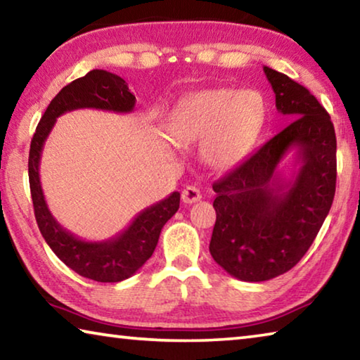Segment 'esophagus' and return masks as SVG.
<instances>
[{
  "mask_svg": "<svg viewBox=\"0 0 360 360\" xmlns=\"http://www.w3.org/2000/svg\"><path fill=\"white\" fill-rule=\"evenodd\" d=\"M181 198H182V202H184V203L192 205V203L198 202V200L202 198V192H200L195 186H187L184 191H182Z\"/></svg>",
  "mask_w": 360,
  "mask_h": 360,
  "instance_id": "obj_1",
  "label": "esophagus"
}]
</instances>
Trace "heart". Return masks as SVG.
I'll return each instance as SVG.
<instances>
[{
  "instance_id": "heart-1",
  "label": "heart",
  "mask_w": 360,
  "mask_h": 360,
  "mask_svg": "<svg viewBox=\"0 0 360 360\" xmlns=\"http://www.w3.org/2000/svg\"><path fill=\"white\" fill-rule=\"evenodd\" d=\"M266 114V100L257 90L203 89L181 100L172 133L176 141L184 144L202 139L200 155L206 165L229 169L252 150Z\"/></svg>"
}]
</instances>
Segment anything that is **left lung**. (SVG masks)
<instances>
[{"label": "left lung", "mask_w": 360, "mask_h": 360, "mask_svg": "<svg viewBox=\"0 0 360 360\" xmlns=\"http://www.w3.org/2000/svg\"><path fill=\"white\" fill-rule=\"evenodd\" d=\"M276 109L292 120L212 184L216 224L210 252L236 279L268 281L298 264L330 211L337 184V138L321 103L283 72L264 66ZM296 150L297 169H277Z\"/></svg>", "instance_id": "obj_1"}]
</instances>
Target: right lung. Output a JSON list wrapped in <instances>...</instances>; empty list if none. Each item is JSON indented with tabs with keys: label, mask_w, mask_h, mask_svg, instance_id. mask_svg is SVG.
Returning a JSON list of instances; mask_svg holds the SVG:
<instances>
[{
	"label": "right lung",
	"mask_w": 360,
	"mask_h": 360,
	"mask_svg": "<svg viewBox=\"0 0 360 360\" xmlns=\"http://www.w3.org/2000/svg\"><path fill=\"white\" fill-rule=\"evenodd\" d=\"M135 103V95L120 76L105 70L90 71L63 87L51 101L30 146V191L41 235L65 265L77 275L98 283L124 281L146 264L154 252L163 225L179 210L181 193H169L167 198L138 212L129 227L112 238L87 241L63 229L49 210L39 178L41 154L49 133L62 114L85 108L127 114L133 111Z\"/></svg>",
	"instance_id": "right-lung-1"
}]
</instances>
